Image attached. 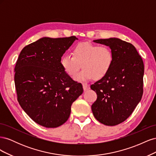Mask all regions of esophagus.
Instances as JSON below:
<instances>
[{"instance_id": "34e87169", "label": "esophagus", "mask_w": 156, "mask_h": 156, "mask_svg": "<svg viewBox=\"0 0 156 156\" xmlns=\"http://www.w3.org/2000/svg\"><path fill=\"white\" fill-rule=\"evenodd\" d=\"M83 88L84 91H87L88 90L90 89V86L88 85V84L83 83Z\"/></svg>"}]
</instances>
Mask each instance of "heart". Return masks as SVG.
Returning <instances> with one entry per match:
<instances>
[{
    "label": "heart",
    "mask_w": 156,
    "mask_h": 156,
    "mask_svg": "<svg viewBox=\"0 0 156 156\" xmlns=\"http://www.w3.org/2000/svg\"><path fill=\"white\" fill-rule=\"evenodd\" d=\"M72 54V56L68 55L63 56L60 64L64 72L72 77L81 65L83 69L74 77L75 81L79 82L104 77L109 72L113 62L112 52L106 45L83 42L74 47Z\"/></svg>",
    "instance_id": "1"
}]
</instances>
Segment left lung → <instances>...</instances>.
<instances>
[{"mask_svg":"<svg viewBox=\"0 0 156 156\" xmlns=\"http://www.w3.org/2000/svg\"><path fill=\"white\" fill-rule=\"evenodd\" d=\"M108 46L113 54L111 69L92 84L97 100L92 105L94 117L106 126H116L128 118L142 98L144 63L135 47L116 37L94 40Z\"/></svg>","mask_w":156,"mask_h":156,"instance_id":"left-lung-1","label":"left lung"}]
</instances>
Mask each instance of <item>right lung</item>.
<instances>
[{
  "label": "right lung",
  "instance_id": "right-lung-1",
  "mask_svg": "<svg viewBox=\"0 0 156 156\" xmlns=\"http://www.w3.org/2000/svg\"><path fill=\"white\" fill-rule=\"evenodd\" d=\"M75 36L44 37L22 49L15 67V85L20 106L36 123L45 127L64 124L71 106L81 95V83L61 66V57Z\"/></svg>",
  "mask_w": 156,
  "mask_h": 156
}]
</instances>
